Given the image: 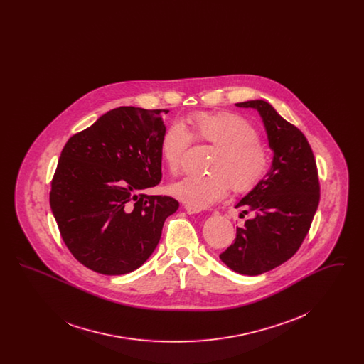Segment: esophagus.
Segmentation results:
<instances>
[{"label": "esophagus", "mask_w": 364, "mask_h": 364, "mask_svg": "<svg viewBox=\"0 0 364 364\" xmlns=\"http://www.w3.org/2000/svg\"><path fill=\"white\" fill-rule=\"evenodd\" d=\"M184 210L188 213V214H196V213H200L202 208H195V206H191V205H184Z\"/></svg>", "instance_id": "esophagus-1"}]
</instances>
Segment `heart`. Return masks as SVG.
<instances>
[{"mask_svg":"<svg viewBox=\"0 0 364 364\" xmlns=\"http://www.w3.org/2000/svg\"><path fill=\"white\" fill-rule=\"evenodd\" d=\"M190 131L174 122L162 134L159 151L166 169L178 174L192 139L210 144L208 173L188 176L171 187L184 203L205 208L224 199L228 192L247 193L259 187L272 168V153L259 140L258 128L240 114L196 112L188 116Z\"/></svg>","mask_w":364,"mask_h":364,"instance_id":"obj_1","label":"heart"}]
</instances>
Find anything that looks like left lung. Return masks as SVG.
Listing matches in <instances>:
<instances>
[{
	"label": "left lung",
	"instance_id": "8db88e82",
	"mask_svg": "<svg viewBox=\"0 0 364 364\" xmlns=\"http://www.w3.org/2000/svg\"><path fill=\"white\" fill-rule=\"evenodd\" d=\"M236 105L259 112L274 156L264 181L236 205L254 217L236 229L235 242L220 258L240 274L258 276L297 252L319 205L321 187L311 146L297 127L266 101Z\"/></svg>",
	"mask_w": 364,
	"mask_h": 364
}]
</instances>
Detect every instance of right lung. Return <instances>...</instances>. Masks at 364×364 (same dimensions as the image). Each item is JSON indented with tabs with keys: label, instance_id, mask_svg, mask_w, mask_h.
<instances>
[{
	"label": "right lung",
	"instance_id": "1",
	"mask_svg": "<svg viewBox=\"0 0 364 364\" xmlns=\"http://www.w3.org/2000/svg\"><path fill=\"white\" fill-rule=\"evenodd\" d=\"M120 106L70 136L54 172L50 208L70 254L88 269L120 276L154 252L172 196L146 195L159 184L162 114Z\"/></svg>",
	"mask_w": 364,
	"mask_h": 364
}]
</instances>
